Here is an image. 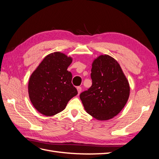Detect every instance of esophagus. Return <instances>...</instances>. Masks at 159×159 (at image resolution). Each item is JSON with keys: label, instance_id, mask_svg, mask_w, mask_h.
Listing matches in <instances>:
<instances>
[{"label": "esophagus", "instance_id": "1", "mask_svg": "<svg viewBox=\"0 0 159 159\" xmlns=\"http://www.w3.org/2000/svg\"><path fill=\"white\" fill-rule=\"evenodd\" d=\"M77 90L78 92V94H80L81 91V87H77Z\"/></svg>", "mask_w": 159, "mask_h": 159}]
</instances>
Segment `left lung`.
<instances>
[{"label":"left lung","instance_id":"left-lung-1","mask_svg":"<svg viewBox=\"0 0 159 159\" xmlns=\"http://www.w3.org/2000/svg\"><path fill=\"white\" fill-rule=\"evenodd\" d=\"M92 85L80 95L86 112L98 120H108L120 113L126 104L130 87L118 62L101 54L92 63Z\"/></svg>","mask_w":159,"mask_h":159}]
</instances>
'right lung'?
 <instances>
[{
  "mask_svg": "<svg viewBox=\"0 0 159 159\" xmlns=\"http://www.w3.org/2000/svg\"><path fill=\"white\" fill-rule=\"evenodd\" d=\"M72 58L61 52L48 54L30 78L28 93L36 110L47 116L62 111L68 101L78 94L67 70Z\"/></svg>",
  "mask_w": 159,
  "mask_h": 159,
  "instance_id": "obj_1",
  "label": "right lung"
}]
</instances>
